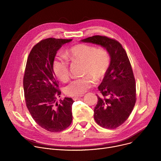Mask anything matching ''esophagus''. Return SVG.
I'll return each instance as SVG.
<instances>
[{"label":"esophagus","mask_w":161,"mask_h":161,"mask_svg":"<svg viewBox=\"0 0 161 161\" xmlns=\"http://www.w3.org/2000/svg\"><path fill=\"white\" fill-rule=\"evenodd\" d=\"M83 96L82 95V96H78V97H73V99L74 100V101H76V100H78V99H80L81 97H82Z\"/></svg>","instance_id":"34e87169"}]
</instances>
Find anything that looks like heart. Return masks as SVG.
I'll return each instance as SVG.
<instances>
[{"instance_id": "1", "label": "heart", "mask_w": 161, "mask_h": 161, "mask_svg": "<svg viewBox=\"0 0 161 161\" xmlns=\"http://www.w3.org/2000/svg\"><path fill=\"white\" fill-rule=\"evenodd\" d=\"M66 57L84 64L83 71L86 76L71 81L64 88V92L69 96H80L94 85L96 80L103 79L111 63L109 52L103 48L97 49L93 46L78 44L72 47L66 54ZM53 69L57 78L62 82L69 78V63L64 57H57L53 62Z\"/></svg>"}]
</instances>
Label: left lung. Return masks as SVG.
<instances>
[{"label":"left lung","instance_id":"1","mask_svg":"<svg viewBox=\"0 0 161 161\" xmlns=\"http://www.w3.org/2000/svg\"><path fill=\"white\" fill-rule=\"evenodd\" d=\"M81 41L100 45L110 55L109 70L98 86L103 96L97 97L94 117L102 127L115 129L128 119L136 99L135 79L127 53L119 41L106 36H94Z\"/></svg>","mask_w":161,"mask_h":161}]
</instances>
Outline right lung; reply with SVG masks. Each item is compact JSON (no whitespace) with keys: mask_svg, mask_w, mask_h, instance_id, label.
<instances>
[{"mask_svg":"<svg viewBox=\"0 0 161 161\" xmlns=\"http://www.w3.org/2000/svg\"><path fill=\"white\" fill-rule=\"evenodd\" d=\"M73 39L48 38L41 41L29 53L24 77L27 107L35 122L52 132L64 130L73 120L69 97L57 101L61 92L53 69L57 52Z\"/></svg>","mask_w":161,"mask_h":161,"instance_id":"right-lung-1","label":"right lung"}]
</instances>
